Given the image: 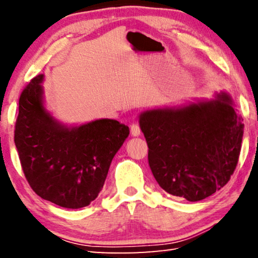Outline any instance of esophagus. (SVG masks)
<instances>
[{
    "label": "esophagus",
    "instance_id": "1",
    "mask_svg": "<svg viewBox=\"0 0 258 258\" xmlns=\"http://www.w3.org/2000/svg\"><path fill=\"white\" fill-rule=\"evenodd\" d=\"M131 134L133 135V137H139L140 134H141V128H140V125L137 123H133L131 125Z\"/></svg>",
    "mask_w": 258,
    "mask_h": 258
}]
</instances>
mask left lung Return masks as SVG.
Masks as SVG:
<instances>
[{"label":"left lung","mask_w":258,"mask_h":258,"mask_svg":"<svg viewBox=\"0 0 258 258\" xmlns=\"http://www.w3.org/2000/svg\"><path fill=\"white\" fill-rule=\"evenodd\" d=\"M243 126L226 93L211 101L140 115L156 181L169 195L189 202L209 197L230 181L241 150Z\"/></svg>","instance_id":"obj_1"}]
</instances>
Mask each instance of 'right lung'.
Masks as SVG:
<instances>
[{"label": "right lung", "mask_w": 258, "mask_h": 258, "mask_svg": "<svg viewBox=\"0 0 258 258\" xmlns=\"http://www.w3.org/2000/svg\"><path fill=\"white\" fill-rule=\"evenodd\" d=\"M43 75L19 98L15 143L26 180L41 198L64 208H82L98 197L109 166L128 137V126L99 119L64 127L43 106Z\"/></svg>", "instance_id": "right-lung-1"}]
</instances>
